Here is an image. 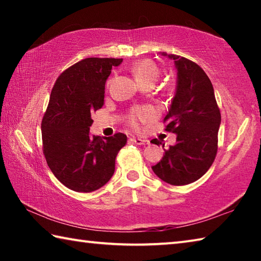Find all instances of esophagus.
Segmentation results:
<instances>
[{
  "mask_svg": "<svg viewBox=\"0 0 261 261\" xmlns=\"http://www.w3.org/2000/svg\"><path fill=\"white\" fill-rule=\"evenodd\" d=\"M131 140L137 145H148L149 144V141L147 139H144V138H136V137H132Z\"/></svg>",
  "mask_w": 261,
  "mask_h": 261,
  "instance_id": "34e87169",
  "label": "esophagus"
}]
</instances>
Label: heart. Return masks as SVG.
<instances>
[{
  "instance_id": "obj_1",
  "label": "heart",
  "mask_w": 261,
  "mask_h": 261,
  "mask_svg": "<svg viewBox=\"0 0 261 261\" xmlns=\"http://www.w3.org/2000/svg\"><path fill=\"white\" fill-rule=\"evenodd\" d=\"M132 73L139 84L155 83L158 78L160 77V70L151 60H141L138 63H136L132 67ZM152 109L147 107H137L132 109L129 115V124L134 129H137V127H139L140 123L152 120Z\"/></svg>"
}]
</instances>
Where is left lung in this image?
<instances>
[{
	"label": "left lung",
	"mask_w": 261,
	"mask_h": 261,
	"mask_svg": "<svg viewBox=\"0 0 261 261\" xmlns=\"http://www.w3.org/2000/svg\"><path fill=\"white\" fill-rule=\"evenodd\" d=\"M174 61L177 85L165 117L166 131L176 135V144L165 149L152 167L159 178L171 185H187L210 169L218 152L221 114L210 78L199 65L185 57L161 53ZM151 143L162 145L153 139Z\"/></svg>",
	"instance_id": "8db88e82"
}]
</instances>
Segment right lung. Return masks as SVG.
<instances>
[{
  "mask_svg": "<svg viewBox=\"0 0 261 261\" xmlns=\"http://www.w3.org/2000/svg\"><path fill=\"white\" fill-rule=\"evenodd\" d=\"M122 59L88 57L65 70L53 87L41 122L48 167L77 192L95 191L112 178L115 159L126 144L124 134L92 136L91 114L103 106L105 84Z\"/></svg>",
  "mask_w": 261,
  "mask_h": 261,
  "instance_id": "right-lung-1",
  "label": "right lung"
}]
</instances>
